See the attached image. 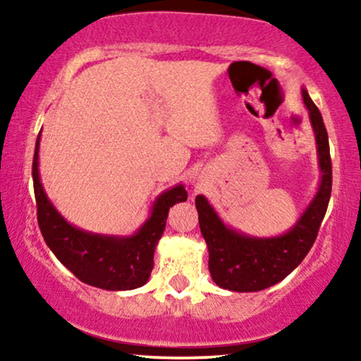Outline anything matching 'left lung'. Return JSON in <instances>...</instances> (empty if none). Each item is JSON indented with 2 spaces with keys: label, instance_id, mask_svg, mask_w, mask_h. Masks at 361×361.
<instances>
[{
  "label": "left lung",
  "instance_id": "1",
  "mask_svg": "<svg viewBox=\"0 0 361 361\" xmlns=\"http://www.w3.org/2000/svg\"><path fill=\"white\" fill-rule=\"evenodd\" d=\"M304 105L312 125L320 169V184L299 220L279 236H251L225 225L204 195L195 197L202 236L209 248V271L221 289L256 293L278 284L302 263L317 238L332 192V161L329 136L319 108L305 88Z\"/></svg>",
  "mask_w": 361,
  "mask_h": 361
}]
</instances>
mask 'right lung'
Instances as JSON below:
<instances>
[{
  "label": "right lung",
  "instance_id": "add662e5",
  "mask_svg": "<svg viewBox=\"0 0 361 361\" xmlns=\"http://www.w3.org/2000/svg\"><path fill=\"white\" fill-rule=\"evenodd\" d=\"M39 142L41 133L32 159L37 221L56 258L82 283L93 288L130 290L145 286L154 268V250L164 233L167 214L172 205L187 200L185 187L179 184L162 192L152 204L147 220L130 236L92 233L68 224L49 200L39 176Z\"/></svg>",
  "mask_w": 361,
  "mask_h": 361
}]
</instances>
